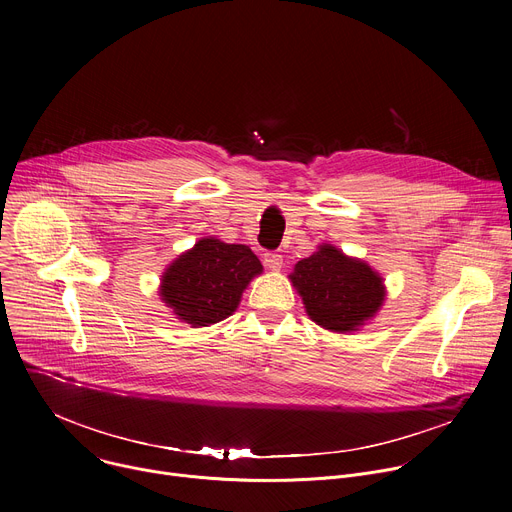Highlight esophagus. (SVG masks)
I'll use <instances>...</instances> for the list:
<instances>
[{
	"label": "esophagus",
	"mask_w": 512,
	"mask_h": 512,
	"mask_svg": "<svg viewBox=\"0 0 512 512\" xmlns=\"http://www.w3.org/2000/svg\"><path fill=\"white\" fill-rule=\"evenodd\" d=\"M263 261H265V265H267L269 269H273V271L281 269V265H283V257H281L279 253H275V251L265 253V255H263Z\"/></svg>",
	"instance_id": "obj_1"
}]
</instances>
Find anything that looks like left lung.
Here are the masks:
<instances>
[{"instance_id": "8db88e82", "label": "left lung", "mask_w": 512, "mask_h": 512, "mask_svg": "<svg viewBox=\"0 0 512 512\" xmlns=\"http://www.w3.org/2000/svg\"><path fill=\"white\" fill-rule=\"evenodd\" d=\"M308 316L332 332H354L381 310L383 277L369 263L344 255L324 243L316 253L296 263L289 275Z\"/></svg>"}]
</instances>
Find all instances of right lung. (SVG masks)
<instances>
[{"mask_svg":"<svg viewBox=\"0 0 512 512\" xmlns=\"http://www.w3.org/2000/svg\"><path fill=\"white\" fill-rule=\"evenodd\" d=\"M261 271V261L247 245L208 237L168 265L160 296L178 320L192 328L208 326L237 310L249 281Z\"/></svg>","mask_w":512,"mask_h":512,"instance_id":"right-lung-1","label":"right lung"}]
</instances>
